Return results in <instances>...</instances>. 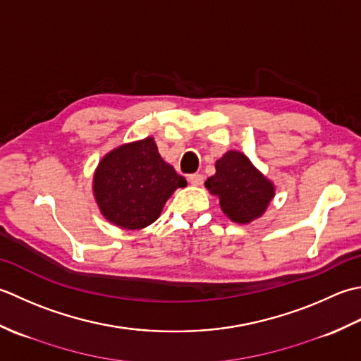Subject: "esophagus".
<instances>
[{
  "mask_svg": "<svg viewBox=\"0 0 361 361\" xmlns=\"http://www.w3.org/2000/svg\"><path fill=\"white\" fill-rule=\"evenodd\" d=\"M187 179H188V182L191 183V185H202V182H204V176H202V174H197V173H195V174H190Z\"/></svg>",
  "mask_w": 361,
  "mask_h": 361,
  "instance_id": "esophagus-1",
  "label": "esophagus"
}]
</instances>
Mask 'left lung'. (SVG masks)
Wrapping results in <instances>:
<instances>
[{
  "instance_id": "1",
  "label": "left lung",
  "mask_w": 361,
  "mask_h": 361,
  "mask_svg": "<svg viewBox=\"0 0 361 361\" xmlns=\"http://www.w3.org/2000/svg\"><path fill=\"white\" fill-rule=\"evenodd\" d=\"M205 187L219 197L226 215L241 224L259 218L274 196L273 183L238 151H229L216 161V174L207 179Z\"/></svg>"
}]
</instances>
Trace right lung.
<instances>
[{
    "mask_svg": "<svg viewBox=\"0 0 361 361\" xmlns=\"http://www.w3.org/2000/svg\"><path fill=\"white\" fill-rule=\"evenodd\" d=\"M185 185L187 180L161 160L151 137L109 152L93 179L102 215L129 231L156 221L174 190Z\"/></svg>",
    "mask_w": 361,
    "mask_h": 361,
    "instance_id": "right-lung-1",
    "label": "right lung"
}]
</instances>
